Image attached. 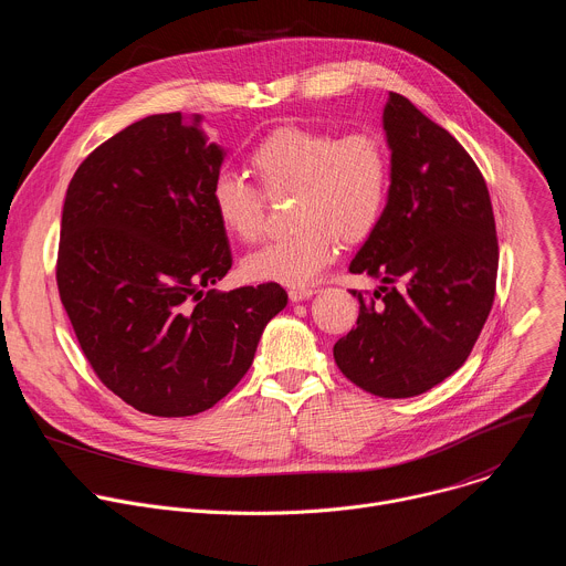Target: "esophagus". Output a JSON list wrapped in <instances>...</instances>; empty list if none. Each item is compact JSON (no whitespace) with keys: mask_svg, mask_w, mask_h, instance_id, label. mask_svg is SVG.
<instances>
[{"mask_svg":"<svg viewBox=\"0 0 566 566\" xmlns=\"http://www.w3.org/2000/svg\"><path fill=\"white\" fill-rule=\"evenodd\" d=\"M315 293H317V291H315L313 286H295V289L289 291V297H291V302H302V300L313 297Z\"/></svg>","mask_w":566,"mask_h":566,"instance_id":"1","label":"esophagus"}]
</instances>
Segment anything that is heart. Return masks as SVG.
Listing matches in <instances>:
<instances>
[{
    "instance_id": "b5f03b06",
    "label": "heart",
    "mask_w": 566,
    "mask_h": 566,
    "mask_svg": "<svg viewBox=\"0 0 566 566\" xmlns=\"http://www.w3.org/2000/svg\"><path fill=\"white\" fill-rule=\"evenodd\" d=\"M266 196L293 193V235L247 255L242 271L253 282L308 286L348 242L378 227L391 184L385 142L366 130L333 137L324 130L282 126L249 157ZM211 209L220 227L253 242L264 224V196L247 177L222 170L211 181Z\"/></svg>"
}]
</instances>
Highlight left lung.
Returning a JSON list of instances; mask_svg holds the SVG:
<instances>
[{
	"label": "left lung",
	"instance_id": "1",
	"mask_svg": "<svg viewBox=\"0 0 566 566\" xmlns=\"http://www.w3.org/2000/svg\"><path fill=\"white\" fill-rule=\"evenodd\" d=\"M385 213L348 264L380 286L333 346L339 370L380 398H413L469 357L493 306L497 238L486 181L462 144L389 93Z\"/></svg>",
	"mask_w": 566,
	"mask_h": 566
}]
</instances>
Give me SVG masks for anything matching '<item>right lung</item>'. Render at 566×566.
<instances>
[{
    "label": "right lung",
    "instance_id": "1",
    "mask_svg": "<svg viewBox=\"0 0 566 566\" xmlns=\"http://www.w3.org/2000/svg\"><path fill=\"white\" fill-rule=\"evenodd\" d=\"M224 155L202 115H148L97 146L69 184L60 297L97 378L142 413L218 405L289 302L275 282L211 289L233 264L209 200Z\"/></svg>",
    "mask_w": 566,
    "mask_h": 566
}]
</instances>
